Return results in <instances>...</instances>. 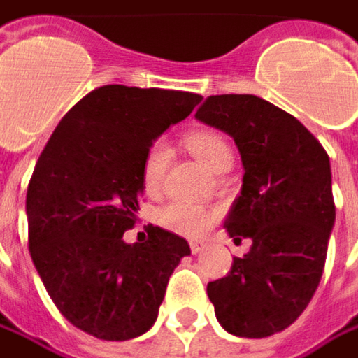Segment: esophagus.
Segmentation results:
<instances>
[{
    "mask_svg": "<svg viewBox=\"0 0 358 358\" xmlns=\"http://www.w3.org/2000/svg\"><path fill=\"white\" fill-rule=\"evenodd\" d=\"M206 246H208V244L204 241H190V250H192V255H200Z\"/></svg>",
    "mask_w": 358,
    "mask_h": 358,
    "instance_id": "34e87169",
    "label": "esophagus"
}]
</instances>
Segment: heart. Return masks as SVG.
Masks as SVG:
<instances>
[{"label":"heart","instance_id":"heart-1","mask_svg":"<svg viewBox=\"0 0 358 358\" xmlns=\"http://www.w3.org/2000/svg\"><path fill=\"white\" fill-rule=\"evenodd\" d=\"M186 146L210 172H218L224 164L232 162V150L228 146L224 136L212 130H194L186 136ZM170 162V148L168 144L158 140L154 142L144 156L142 162V184L148 192H158L162 186L166 170ZM160 224L180 236L198 238L208 230L216 220V210L190 204V202H174L160 210L158 216Z\"/></svg>","mask_w":358,"mask_h":358}]
</instances>
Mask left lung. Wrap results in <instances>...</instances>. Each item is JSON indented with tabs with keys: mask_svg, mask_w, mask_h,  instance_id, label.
Here are the masks:
<instances>
[{
	"mask_svg": "<svg viewBox=\"0 0 358 358\" xmlns=\"http://www.w3.org/2000/svg\"><path fill=\"white\" fill-rule=\"evenodd\" d=\"M196 120L228 134L241 152V196L224 220L252 246L208 299L226 333L262 338L301 317L319 287L334 226L329 154L294 116L252 94L210 96Z\"/></svg>",
	"mask_w": 358,
	"mask_h": 358,
	"instance_id": "left-lung-1",
	"label": "left lung"
}]
</instances>
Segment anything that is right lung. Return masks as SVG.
I'll list each match as a JSON object with an SVG mask.
<instances>
[{
  "instance_id": "obj_1",
  "label": "right lung",
  "mask_w": 358,
  "mask_h": 358,
  "mask_svg": "<svg viewBox=\"0 0 358 358\" xmlns=\"http://www.w3.org/2000/svg\"><path fill=\"white\" fill-rule=\"evenodd\" d=\"M202 96L101 86L52 134L27 186L29 255L59 313L101 341H130L158 319L168 278L190 246L160 226L128 244L144 194L142 162Z\"/></svg>"
}]
</instances>
